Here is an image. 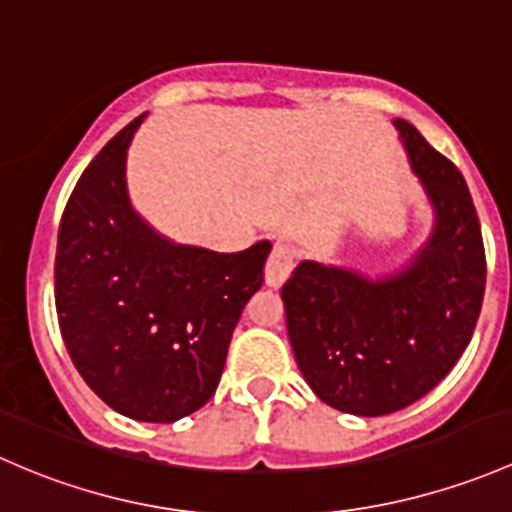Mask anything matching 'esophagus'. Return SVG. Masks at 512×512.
I'll use <instances>...</instances> for the list:
<instances>
[{"label":"esophagus","instance_id":"obj_1","mask_svg":"<svg viewBox=\"0 0 512 512\" xmlns=\"http://www.w3.org/2000/svg\"><path fill=\"white\" fill-rule=\"evenodd\" d=\"M295 266V254L293 249L288 244H283V241H278L276 246H273L271 256H268V263H266V283L271 288H281L283 283L288 281V276H291Z\"/></svg>","mask_w":512,"mask_h":512}]
</instances>
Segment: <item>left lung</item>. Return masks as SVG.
<instances>
[{
  "label": "left lung",
  "instance_id": "1",
  "mask_svg": "<svg viewBox=\"0 0 512 512\" xmlns=\"http://www.w3.org/2000/svg\"><path fill=\"white\" fill-rule=\"evenodd\" d=\"M434 212L412 261L365 276L300 261L283 286L295 362L315 394L355 416H384L436 387L471 342L486 251L466 179L407 120H394Z\"/></svg>",
  "mask_w": 512,
  "mask_h": 512
}]
</instances>
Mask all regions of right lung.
Returning <instances> with one entry per match:
<instances>
[{
    "label": "right lung",
    "mask_w": 512,
    "mask_h": 512,
    "mask_svg": "<svg viewBox=\"0 0 512 512\" xmlns=\"http://www.w3.org/2000/svg\"><path fill=\"white\" fill-rule=\"evenodd\" d=\"M145 115L83 170L56 249V313L88 387L128 419L172 424L217 392L231 333L271 241L217 254L157 234L130 204L125 162Z\"/></svg>",
    "instance_id": "add662e5"
}]
</instances>
